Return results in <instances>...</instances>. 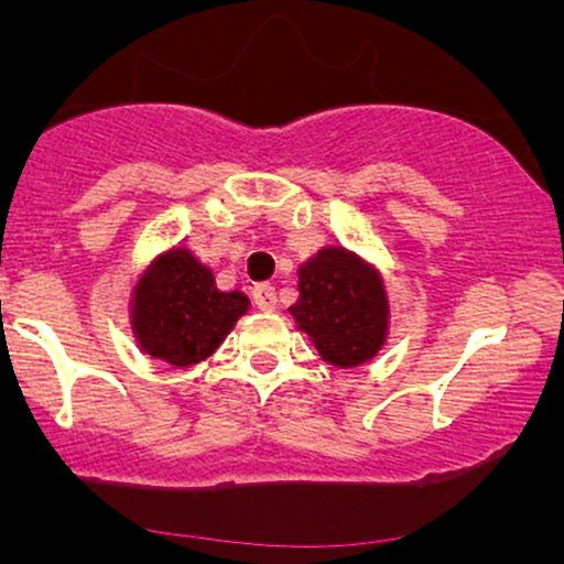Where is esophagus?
I'll return each mask as SVG.
<instances>
[{
	"label": "esophagus",
	"mask_w": 564,
	"mask_h": 564,
	"mask_svg": "<svg viewBox=\"0 0 564 564\" xmlns=\"http://www.w3.org/2000/svg\"><path fill=\"white\" fill-rule=\"evenodd\" d=\"M253 303H256V308H259V311H275V303H278L275 289H272L270 283H256V286H253Z\"/></svg>",
	"instance_id": "34e87169"
}]
</instances>
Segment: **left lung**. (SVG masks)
I'll return each mask as SVG.
<instances>
[{"mask_svg": "<svg viewBox=\"0 0 564 564\" xmlns=\"http://www.w3.org/2000/svg\"><path fill=\"white\" fill-rule=\"evenodd\" d=\"M297 303L289 308L324 362L355 368L388 340L390 305L382 275L346 248H322L297 270Z\"/></svg>", "mask_w": 564, "mask_h": 564, "instance_id": "left-lung-1", "label": "left lung"}]
</instances>
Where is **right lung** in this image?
I'll use <instances>...</instances> for the list:
<instances>
[{
    "instance_id": "obj_1",
    "label": "right lung",
    "mask_w": 564,
    "mask_h": 564,
    "mask_svg": "<svg viewBox=\"0 0 564 564\" xmlns=\"http://www.w3.org/2000/svg\"><path fill=\"white\" fill-rule=\"evenodd\" d=\"M130 324L141 351L174 368L207 360L248 311L242 292H220L191 250L158 256L133 289Z\"/></svg>"
}]
</instances>
